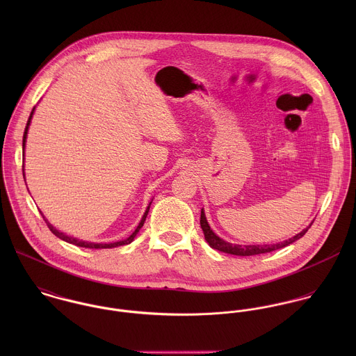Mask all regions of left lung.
<instances>
[{"mask_svg":"<svg viewBox=\"0 0 356 356\" xmlns=\"http://www.w3.org/2000/svg\"><path fill=\"white\" fill-rule=\"evenodd\" d=\"M200 225H202V229H203L204 237H205V241L209 244L211 248L213 250H218L220 252H225V254H237V256H254V254H267V252H273V251H277V250H281L295 241H298L299 238H302L307 233V230L309 229V225L307 229H305L303 232H300L299 234H296L295 237L289 238V240H285L282 243H277V244H263V245H238V244H230L225 240H222L220 237H218L212 229L209 227L208 222H207V218H205V213H204L203 209H202V216H200Z\"/></svg>","mask_w":356,"mask_h":356,"instance_id":"8db88e82","label":"left lung"}]
</instances>
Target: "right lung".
Segmentation results:
<instances>
[{
    "instance_id": "add662e5",
    "label": "right lung",
    "mask_w": 356,
    "mask_h": 356,
    "mask_svg": "<svg viewBox=\"0 0 356 356\" xmlns=\"http://www.w3.org/2000/svg\"><path fill=\"white\" fill-rule=\"evenodd\" d=\"M34 109L35 108H33V111H31V113H30V118H29V120H27V126H26V130H24V134H23V148L26 147V138H27V131H29V126H30V122H31V118H33V113H34ZM24 175V174H23ZM152 203V202H151ZM151 203L148 205V208H147V211H145V213H144V216H143V219H141V222H140V225L137 226V229L133 232V234L131 236H129L127 238H124V240H122V241H116V243H109V244H97V243H89V241H82V240H78V238H74V237H71V236H67V234H64V233H61V232H58L57 229H54L53 226H51V223L45 219V216H44V219H45V222H47V225H48V227L51 229V233L56 236V237H58V238H61L63 241H65V243H70V244H74V245H78V247H83V248H92V250H104V248H116V247H120V245H127V244H130L133 240H134V237L137 236V233L140 232V229L144 226V222H145V219H147V215H148V212H149V207H151ZM42 213V212H41Z\"/></svg>"
}]
</instances>
